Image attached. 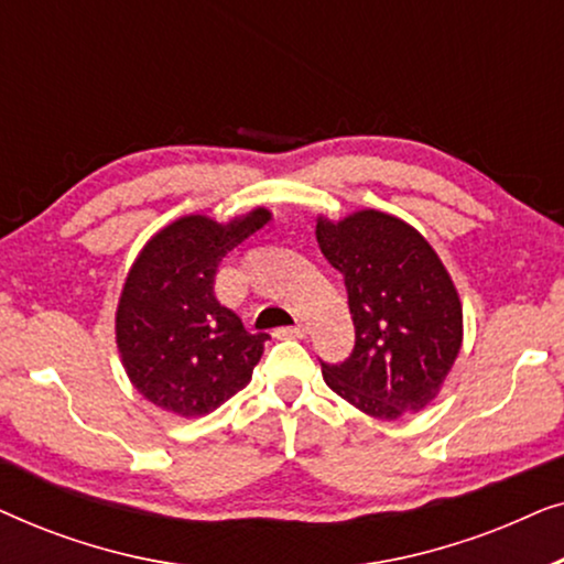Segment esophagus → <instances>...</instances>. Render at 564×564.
<instances>
[{
  "label": "esophagus",
  "instance_id": "34e87169",
  "mask_svg": "<svg viewBox=\"0 0 564 564\" xmlns=\"http://www.w3.org/2000/svg\"><path fill=\"white\" fill-rule=\"evenodd\" d=\"M305 334H307V328L303 326V323H297V326H292V328H276L274 330L276 338H305Z\"/></svg>",
  "mask_w": 564,
  "mask_h": 564
}]
</instances>
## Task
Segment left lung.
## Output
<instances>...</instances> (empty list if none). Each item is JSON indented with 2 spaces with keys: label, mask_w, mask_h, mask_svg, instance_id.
<instances>
[{
  "label": "left lung",
  "mask_w": 564,
  "mask_h": 564,
  "mask_svg": "<svg viewBox=\"0 0 564 564\" xmlns=\"http://www.w3.org/2000/svg\"><path fill=\"white\" fill-rule=\"evenodd\" d=\"M323 257L344 274L357 330L351 357L321 365L346 403L380 421L419 413L462 349V303L444 261L395 215L357 210L315 223Z\"/></svg>",
  "instance_id": "left-lung-1"
}]
</instances>
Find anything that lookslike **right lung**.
<instances>
[{"label": "right lung", "mask_w": 564, "mask_h": 564, "mask_svg": "<svg viewBox=\"0 0 564 564\" xmlns=\"http://www.w3.org/2000/svg\"><path fill=\"white\" fill-rule=\"evenodd\" d=\"M272 220L267 207L228 223L184 215L153 234L128 269L115 344L128 380L180 419L213 413L251 382L267 334H249L215 297L223 257Z\"/></svg>", "instance_id": "add662e5"}]
</instances>
